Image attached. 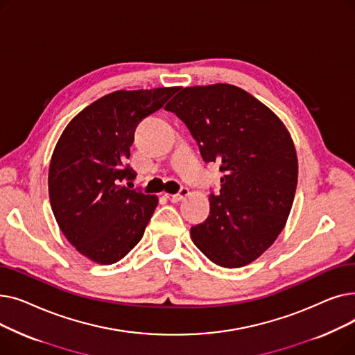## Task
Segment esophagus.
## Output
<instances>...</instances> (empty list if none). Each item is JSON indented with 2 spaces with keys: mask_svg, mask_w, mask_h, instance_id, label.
<instances>
[{
  "mask_svg": "<svg viewBox=\"0 0 355 355\" xmlns=\"http://www.w3.org/2000/svg\"><path fill=\"white\" fill-rule=\"evenodd\" d=\"M190 194V190L187 189V187H181V190H180V193H177V194H166L165 193V198H168L170 201H173V202H178V201H181L182 198H185Z\"/></svg>",
  "mask_w": 355,
  "mask_h": 355,
  "instance_id": "esophagus-1",
  "label": "esophagus"
}]
</instances>
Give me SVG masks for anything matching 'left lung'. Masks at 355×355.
Wrapping results in <instances>:
<instances>
[{
	"label": "left lung",
	"mask_w": 355,
	"mask_h": 355,
	"mask_svg": "<svg viewBox=\"0 0 355 355\" xmlns=\"http://www.w3.org/2000/svg\"><path fill=\"white\" fill-rule=\"evenodd\" d=\"M165 109L187 125L202 159L225 173L207 220L191 227L194 245L223 268L252 263L281 234L293 204L297 157L289 130L229 83L184 87Z\"/></svg>",
	"instance_id": "left-lung-1"
}]
</instances>
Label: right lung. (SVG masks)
Listing matches in <instances>:
<instances>
[{
  "mask_svg": "<svg viewBox=\"0 0 355 355\" xmlns=\"http://www.w3.org/2000/svg\"><path fill=\"white\" fill-rule=\"evenodd\" d=\"M178 87L116 90L86 106L64 128L51 155L49 197L55 221L76 250L116 263L142 239L158 197L122 184L138 123Z\"/></svg>",
  "mask_w": 355,
  "mask_h": 355,
  "instance_id": "right-lung-1",
  "label": "right lung"
}]
</instances>
